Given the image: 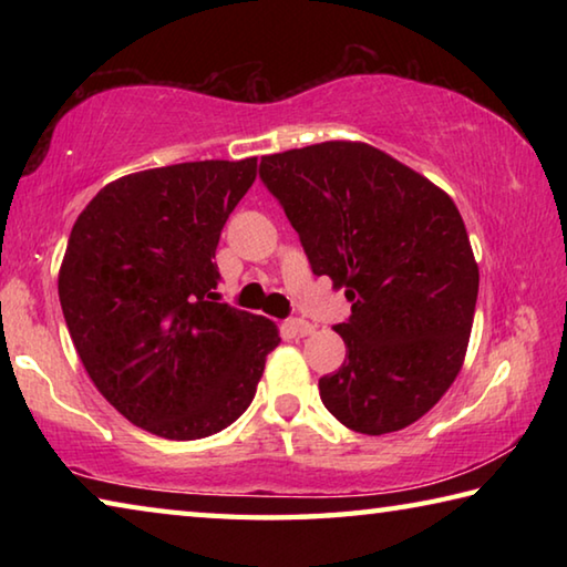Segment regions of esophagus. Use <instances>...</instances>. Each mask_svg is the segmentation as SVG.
<instances>
[{"label":"esophagus","mask_w":567,"mask_h":567,"mask_svg":"<svg viewBox=\"0 0 567 567\" xmlns=\"http://www.w3.org/2000/svg\"><path fill=\"white\" fill-rule=\"evenodd\" d=\"M287 328H290L297 338H307V334L315 332V324H310L307 320H290L287 322Z\"/></svg>","instance_id":"obj_1"}]
</instances>
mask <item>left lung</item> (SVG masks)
Here are the masks:
<instances>
[{
	"label": "left lung",
	"instance_id": "8db88e82",
	"mask_svg": "<svg viewBox=\"0 0 567 567\" xmlns=\"http://www.w3.org/2000/svg\"><path fill=\"white\" fill-rule=\"evenodd\" d=\"M260 177L312 272L352 300L334 328L348 354L320 378L324 408L362 435L412 425L455 382L475 318L480 270L453 197L350 140L267 155Z\"/></svg>",
	"mask_w": 567,
	"mask_h": 567
}]
</instances>
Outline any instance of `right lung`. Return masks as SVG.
I'll list each match as a JSON object with an SVG mask.
<instances>
[{
    "instance_id": "right-lung-1",
    "label": "right lung",
    "mask_w": 567,
    "mask_h": 567,
    "mask_svg": "<svg viewBox=\"0 0 567 567\" xmlns=\"http://www.w3.org/2000/svg\"><path fill=\"white\" fill-rule=\"evenodd\" d=\"M257 157L142 169L102 187L72 227L60 302L104 400L167 440L215 435L249 408L280 330L217 302L219 233Z\"/></svg>"
}]
</instances>
